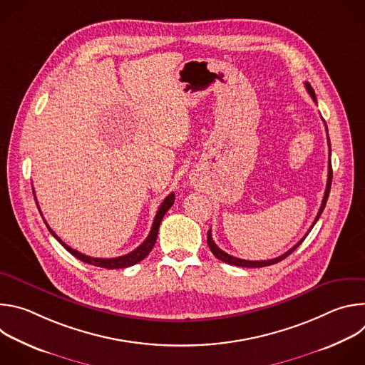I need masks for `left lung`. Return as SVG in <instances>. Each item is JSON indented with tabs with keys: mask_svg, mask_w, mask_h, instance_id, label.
Wrapping results in <instances>:
<instances>
[{
	"mask_svg": "<svg viewBox=\"0 0 365 365\" xmlns=\"http://www.w3.org/2000/svg\"><path fill=\"white\" fill-rule=\"evenodd\" d=\"M304 86H306V89H307V92L310 93V96H312V99H314L315 102H317V95H315V91H314V88L310 86V83H307V82H304ZM325 127H327V124H325ZM327 133H328V128H327ZM328 145H329V154H331V143H329V137H328ZM331 183H332V165H331V160H329V163H328V182H327V189H325V195H324V199H322V205H321V210H319V212H318V215H317V218H315V221H314V224H312V227H310V230L314 228V225L317 224V221L319 220V217H321V214L324 212V210H325V205H327V200H328V196H329V190H331ZM310 230L307 231V234L310 232ZM306 234V235H307ZM306 235H304V238H306ZM304 238H302L294 247H292L287 252H284L283 255H280V257H276V258H272V259H264V262H250V259H242V258H237V257H234V255H230V254H227L225 251H222L215 242H214V240H212V234H211V230L207 231V245H210V248H211V251H212V254L218 258V259H221V262H224V263H228V264H232V266H240V267H266V266H272V264H276V263H279V262H282V259H284L287 255H290L302 242H303V240Z\"/></svg>",
	"mask_w": 365,
	"mask_h": 365,
	"instance_id": "1",
	"label": "left lung"
}]
</instances>
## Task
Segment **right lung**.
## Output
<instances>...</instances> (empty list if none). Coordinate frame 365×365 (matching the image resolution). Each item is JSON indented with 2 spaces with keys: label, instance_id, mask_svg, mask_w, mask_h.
<instances>
[{
  "label": "right lung",
  "instance_id": "right-lung-1",
  "mask_svg": "<svg viewBox=\"0 0 365 365\" xmlns=\"http://www.w3.org/2000/svg\"><path fill=\"white\" fill-rule=\"evenodd\" d=\"M34 193V192H33ZM36 199V196H34ZM37 203V202H36ZM175 203V193H170L160 205L158 214H155V218L153 221V227L150 230V234L147 235V238L143 241L141 245H138L135 250H133L131 252L125 254V255H121V257H115V258H95V257H89V255H85L73 248H71L69 245H66L53 231L50 230V227L47 225V222L44 221L47 230L50 231V234L53 235L73 257H76L78 259H81V262L83 263H88V264H92V266H96V267H102V269H110V270H114V269H125V267H130V266H134L137 263H140L141 259H144L148 252L153 250L154 244H155V240H158V234H159V227H160V222L165 217V214L170 210V206ZM37 207H38V203H37ZM40 211V210H38ZM41 214V212H40Z\"/></svg>",
  "mask_w": 365,
  "mask_h": 365
}]
</instances>
